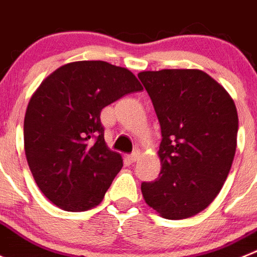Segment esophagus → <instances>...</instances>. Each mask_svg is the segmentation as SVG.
<instances>
[{"label": "esophagus", "mask_w": 257, "mask_h": 257, "mask_svg": "<svg viewBox=\"0 0 257 257\" xmlns=\"http://www.w3.org/2000/svg\"><path fill=\"white\" fill-rule=\"evenodd\" d=\"M138 159H140V151H134L133 154H132L131 156H129V160H131L132 163H136V161H137Z\"/></svg>", "instance_id": "esophagus-1"}]
</instances>
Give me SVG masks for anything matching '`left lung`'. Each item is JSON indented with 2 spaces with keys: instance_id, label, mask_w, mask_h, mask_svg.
Segmentation results:
<instances>
[{
  "instance_id": "8db88e82",
  "label": "left lung",
  "mask_w": 257,
  "mask_h": 257,
  "mask_svg": "<svg viewBox=\"0 0 257 257\" xmlns=\"http://www.w3.org/2000/svg\"><path fill=\"white\" fill-rule=\"evenodd\" d=\"M163 140L161 172L143 182L146 203L165 219L191 218L206 209L229 174L238 115L229 93L197 69L142 71Z\"/></svg>"
}]
</instances>
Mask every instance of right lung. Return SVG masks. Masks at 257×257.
<instances>
[{"instance_id": "obj_1", "label": "right lung", "mask_w": 257, "mask_h": 257, "mask_svg": "<svg viewBox=\"0 0 257 257\" xmlns=\"http://www.w3.org/2000/svg\"><path fill=\"white\" fill-rule=\"evenodd\" d=\"M143 87L106 61H75L48 75L28 103L24 149L38 188L66 211L97 206L123 166L106 146L102 108Z\"/></svg>"}]
</instances>
